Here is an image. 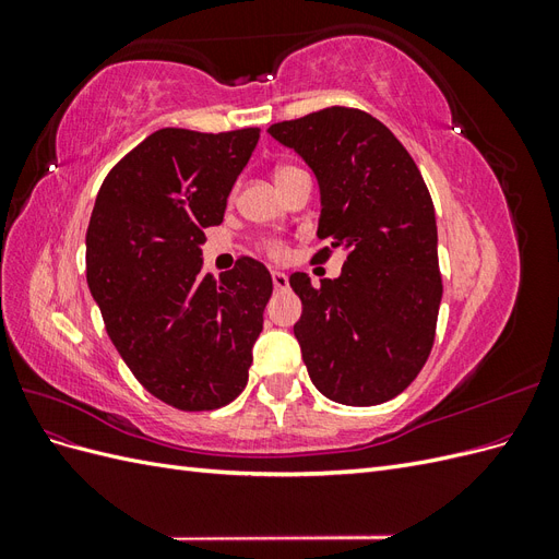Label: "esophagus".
Returning a JSON list of instances; mask_svg holds the SVG:
<instances>
[{"mask_svg":"<svg viewBox=\"0 0 559 559\" xmlns=\"http://www.w3.org/2000/svg\"><path fill=\"white\" fill-rule=\"evenodd\" d=\"M270 275H273V286H275V289H286V286H289V277H286L282 270H273V273H270Z\"/></svg>","mask_w":559,"mask_h":559,"instance_id":"esophagus-1","label":"esophagus"}]
</instances>
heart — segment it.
<instances>
[{"label": "heart", "instance_id": "b5f03b06", "mask_svg": "<svg viewBox=\"0 0 559 559\" xmlns=\"http://www.w3.org/2000/svg\"><path fill=\"white\" fill-rule=\"evenodd\" d=\"M294 167H280V170L275 173V177H282V175H286V173H292ZM270 251L273 253H282V247L280 245H270Z\"/></svg>", "mask_w": 559, "mask_h": 559}]
</instances>
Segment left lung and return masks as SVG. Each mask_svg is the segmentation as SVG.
Instances as JSON below:
<instances>
[{"instance_id": "1", "label": "left lung", "mask_w": 559, "mask_h": 559, "mask_svg": "<svg viewBox=\"0 0 559 559\" xmlns=\"http://www.w3.org/2000/svg\"><path fill=\"white\" fill-rule=\"evenodd\" d=\"M319 186V240L343 249V273L312 286L289 277L302 302L294 335L312 384L343 405L399 396L425 366L443 284L433 202L392 130L359 109L329 107L267 128Z\"/></svg>"}]
</instances>
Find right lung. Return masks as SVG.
Listing matches in <instances>:
<instances>
[{"instance_id": "right-lung-1", "label": "right lung", "mask_w": 559, "mask_h": 559, "mask_svg": "<svg viewBox=\"0 0 559 559\" xmlns=\"http://www.w3.org/2000/svg\"><path fill=\"white\" fill-rule=\"evenodd\" d=\"M259 128H163L103 181L86 233V277L121 359L146 392L179 411H214L249 378L273 294L267 267L240 259L202 273L205 228L224 222Z\"/></svg>"}]
</instances>
